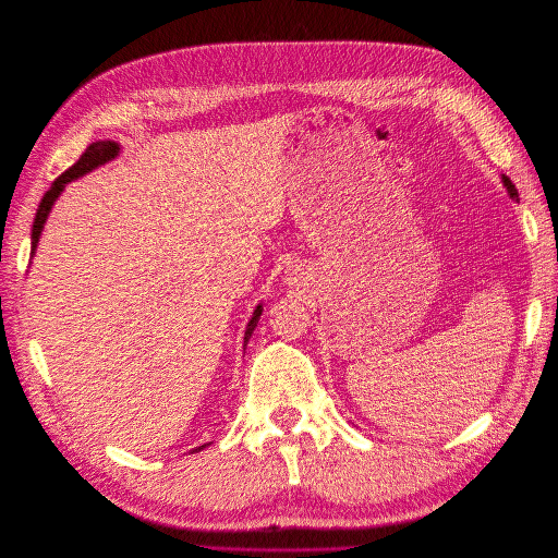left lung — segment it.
Instances as JSON below:
<instances>
[{"label": "left lung", "instance_id": "obj_1", "mask_svg": "<svg viewBox=\"0 0 558 558\" xmlns=\"http://www.w3.org/2000/svg\"><path fill=\"white\" fill-rule=\"evenodd\" d=\"M502 183H505V187H507V192H509V197H511V199H519V192H517L514 183H511V180H509L507 175H502Z\"/></svg>", "mask_w": 558, "mask_h": 558}]
</instances>
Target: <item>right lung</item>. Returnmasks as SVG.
<instances>
[{"label":"right lung","mask_w":558,"mask_h":558,"mask_svg":"<svg viewBox=\"0 0 558 558\" xmlns=\"http://www.w3.org/2000/svg\"><path fill=\"white\" fill-rule=\"evenodd\" d=\"M119 149H122V147H119V143H114V141H98V143H92V145L86 147V153L80 157L77 163H72V167H70L63 175H58V178L53 180V185L49 187V192L41 197L39 208H37V216H35V225H33V255H35V251H37L39 236H41V230H44V222H47V218H49V214H51V208H53L56 199L60 197V192H63L65 185L72 183V180H77V178H82V175H86V173H92L94 169L102 167V163L112 161V159L119 155ZM260 314H263V305L255 307V312H253V316H251V322H248V326H246L244 350H246L248 338H251V333L255 330V326H258ZM202 448H206V444L199 446L197 450H202Z\"/></svg>","instance_id":"1"}]
</instances>
